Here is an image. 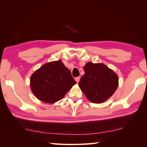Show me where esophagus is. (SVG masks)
Masks as SVG:
<instances>
[{
	"instance_id": "obj_1",
	"label": "esophagus",
	"mask_w": 147,
	"mask_h": 147,
	"mask_svg": "<svg viewBox=\"0 0 147 147\" xmlns=\"http://www.w3.org/2000/svg\"><path fill=\"white\" fill-rule=\"evenodd\" d=\"M80 76H78V77L75 78V80H76V82L77 83H78L80 82Z\"/></svg>"
}]
</instances>
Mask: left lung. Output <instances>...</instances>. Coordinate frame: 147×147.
Segmentation results:
<instances>
[{
  "label": "left lung",
  "instance_id": "1",
  "mask_svg": "<svg viewBox=\"0 0 147 147\" xmlns=\"http://www.w3.org/2000/svg\"><path fill=\"white\" fill-rule=\"evenodd\" d=\"M84 71L79 86L90 102L99 104L113 95L118 86V77L113 71L104 64L92 62L84 66Z\"/></svg>",
  "mask_w": 147,
  "mask_h": 147
}]
</instances>
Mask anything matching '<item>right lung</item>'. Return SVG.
Listing matches in <instances>:
<instances>
[{"label": "right lung", "mask_w": 147, "mask_h": 147, "mask_svg": "<svg viewBox=\"0 0 147 147\" xmlns=\"http://www.w3.org/2000/svg\"><path fill=\"white\" fill-rule=\"evenodd\" d=\"M76 83L71 71L61 60L43 65L30 78L31 90L34 95L49 104L60 100Z\"/></svg>", "instance_id": "1"}]
</instances>
